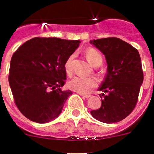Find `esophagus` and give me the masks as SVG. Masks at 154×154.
I'll return each mask as SVG.
<instances>
[{
	"instance_id": "34e87169",
	"label": "esophagus",
	"mask_w": 154,
	"mask_h": 154,
	"mask_svg": "<svg viewBox=\"0 0 154 154\" xmlns=\"http://www.w3.org/2000/svg\"><path fill=\"white\" fill-rule=\"evenodd\" d=\"M81 95V96H82V98H84V99H88V98L90 97V95H83V94H80Z\"/></svg>"
}]
</instances>
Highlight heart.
Here are the masks:
<instances>
[{
    "instance_id": "b5f03b06",
    "label": "heart",
    "mask_w": 154,
    "mask_h": 154,
    "mask_svg": "<svg viewBox=\"0 0 154 154\" xmlns=\"http://www.w3.org/2000/svg\"><path fill=\"white\" fill-rule=\"evenodd\" d=\"M87 59L94 67H99L103 63V56L97 50L89 48L85 51ZM74 55H71L65 62V70L67 74H71L72 72V61ZM69 87L72 90L76 91L83 95L89 94L98 85L97 80L92 77H82L76 75L69 82Z\"/></svg>"
}]
</instances>
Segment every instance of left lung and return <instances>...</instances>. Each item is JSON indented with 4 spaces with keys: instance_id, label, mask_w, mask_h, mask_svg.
I'll list each match as a JSON object with an SVG mask.
<instances>
[{
    "instance_id": "left-lung-1",
    "label": "left lung",
    "mask_w": 154,
    "mask_h": 154,
    "mask_svg": "<svg viewBox=\"0 0 154 154\" xmlns=\"http://www.w3.org/2000/svg\"><path fill=\"white\" fill-rule=\"evenodd\" d=\"M91 43L104 54L108 64L107 75L99 89L107 94H102L101 107L91 114L103 123H117L133 112L138 101L143 81L140 56L135 48L118 38Z\"/></svg>"
}]
</instances>
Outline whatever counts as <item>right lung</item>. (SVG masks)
<instances>
[{
	"label": "right lung",
	"mask_w": 154,
	"mask_h": 154,
	"mask_svg": "<svg viewBox=\"0 0 154 154\" xmlns=\"http://www.w3.org/2000/svg\"><path fill=\"white\" fill-rule=\"evenodd\" d=\"M80 41L36 37L13 54L8 81L19 111L30 120L45 123L62 112L71 90L61 89L66 79L65 62Z\"/></svg>",
	"instance_id": "1"
}]
</instances>
